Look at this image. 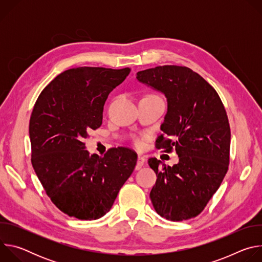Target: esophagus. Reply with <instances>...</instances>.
Returning a JSON list of instances; mask_svg holds the SVG:
<instances>
[{"mask_svg": "<svg viewBox=\"0 0 262 262\" xmlns=\"http://www.w3.org/2000/svg\"><path fill=\"white\" fill-rule=\"evenodd\" d=\"M145 163V158L143 156H138V161H137V165H136V170H140L143 165Z\"/></svg>", "mask_w": 262, "mask_h": 262, "instance_id": "obj_1", "label": "esophagus"}]
</instances>
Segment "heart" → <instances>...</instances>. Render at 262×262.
I'll list each match as a JSON object with an SVG mask.
<instances>
[{
  "label": "heart",
  "mask_w": 262,
  "mask_h": 262,
  "mask_svg": "<svg viewBox=\"0 0 262 262\" xmlns=\"http://www.w3.org/2000/svg\"><path fill=\"white\" fill-rule=\"evenodd\" d=\"M133 141H134V144L137 146V147H141L143 145V138L142 137H139V136H135L133 138Z\"/></svg>",
  "instance_id": "b5f03b06"
}]
</instances>
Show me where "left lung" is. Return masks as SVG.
Here are the masks:
<instances>
[{"label": "left lung", "mask_w": 262, "mask_h": 262, "mask_svg": "<svg viewBox=\"0 0 262 262\" xmlns=\"http://www.w3.org/2000/svg\"><path fill=\"white\" fill-rule=\"evenodd\" d=\"M137 79L167 97L157 148L175 150L179 157L173 167L148 160L157 174L150 192L154 207L174 222L195 217L228 171L231 133L226 110L213 87L189 67L157 66L139 71Z\"/></svg>", "instance_id": "left-lung-1"}]
</instances>
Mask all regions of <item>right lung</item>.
<instances>
[{
	"mask_svg": "<svg viewBox=\"0 0 262 262\" xmlns=\"http://www.w3.org/2000/svg\"><path fill=\"white\" fill-rule=\"evenodd\" d=\"M129 72L128 67L71 68L35 102L29 124L32 166L52 202L69 216L104 215L135 169L132 149L111 148L98 157L85 150L84 142L101 125L107 95Z\"/></svg>",
	"mask_w": 262,
	"mask_h": 262,
	"instance_id": "obj_1",
	"label": "right lung"
}]
</instances>
